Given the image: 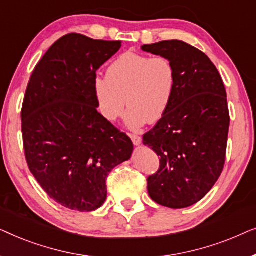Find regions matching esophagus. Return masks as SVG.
Wrapping results in <instances>:
<instances>
[{
  "mask_svg": "<svg viewBox=\"0 0 256 256\" xmlns=\"http://www.w3.org/2000/svg\"><path fill=\"white\" fill-rule=\"evenodd\" d=\"M130 138H132V143H134V146H140V144H141V142H142L141 136H138V135H136V134H130Z\"/></svg>",
  "mask_w": 256,
  "mask_h": 256,
  "instance_id": "34e87169",
  "label": "esophagus"
}]
</instances>
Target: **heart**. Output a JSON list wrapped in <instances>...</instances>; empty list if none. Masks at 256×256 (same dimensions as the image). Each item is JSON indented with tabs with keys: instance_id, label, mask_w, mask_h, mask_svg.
I'll use <instances>...</instances> for the list:
<instances>
[{
	"instance_id": "b5f03b06",
	"label": "heart",
	"mask_w": 256,
	"mask_h": 256,
	"mask_svg": "<svg viewBox=\"0 0 256 256\" xmlns=\"http://www.w3.org/2000/svg\"><path fill=\"white\" fill-rule=\"evenodd\" d=\"M176 86L177 71L171 59L135 52L118 56L107 76H96L93 85L98 107L107 121L121 118L127 101L126 124L132 129L158 122L172 102Z\"/></svg>"
}]
</instances>
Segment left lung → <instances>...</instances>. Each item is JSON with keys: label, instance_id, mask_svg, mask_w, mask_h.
Instances as JSON below:
<instances>
[{"label": "left lung", "instance_id": "obj_1", "mask_svg": "<svg viewBox=\"0 0 256 256\" xmlns=\"http://www.w3.org/2000/svg\"><path fill=\"white\" fill-rule=\"evenodd\" d=\"M142 50L171 59L177 71L169 110L143 135V144L160 156V169L146 180L148 192L157 204L184 208L208 194L225 166L226 90L208 56L185 42L163 40Z\"/></svg>", "mask_w": 256, "mask_h": 256}]
</instances>
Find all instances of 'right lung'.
Returning <instances> with one entry per match:
<instances>
[{
  "label": "right lung",
  "mask_w": 256,
  "mask_h": 256,
  "mask_svg": "<svg viewBox=\"0 0 256 256\" xmlns=\"http://www.w3.org/2000/svg\"><path fill=\"white\" fill-rule=\"evenodd\" d=\"M121 48L80 34L59 38L34 68L24 96L28 166L48 197L90 212L107 197L108 174L130 158L132 140L96 110V70Z\"/></svg>",
  "instance_id": "1"
}]
</instances>
